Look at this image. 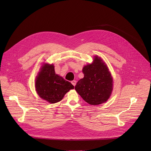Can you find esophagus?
<instances>
[{
    "label": "esophagus",
    "mask_w": 151,
    "mask_h": 151,
    "mask_svg": "<svg viewBox=\"0 0 151 151\" xmlns=\"http://www.w3.org/2000/svg\"><path fill=\"white\" fill-rule=\"evenodd\" d=\"M71 83H72V85L74 86V87H75V86L76 85V81H72V82H71Z\"/></svg>",
    "instance_id": "obj_1"
}]
</instances>
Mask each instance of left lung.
Masks as SVG:
<instances>
[{"label": "left lung", "mask_w": 151, "mask_h": 151, "mask_svg": "<svg viewBox=\"0 0 151 151\" xmlns=\"http://www.w3.org/2000/svg\"><path fill=\"white\" fill-rule=\"evenodd\" d=\"M84 77L79 80L75 90L90 104L98 105L106 102L113 90L111 72L103 60L95 56L93 63L83 68Z\"/></svg>", "instance_id": "8db88e82"}]
</instances>
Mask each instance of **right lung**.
Here are the masks:
<instances>
[{
  "mask_svg": "<svg viewBox=\"0 0 151 151\" xmlns=\"http://www.w3.org/2000/svg\"><path fill=\"white\" fill-rule=\"evenodd\" d=\"M36 91L39 96L50 103L61 101L74 86L55 74L53 64L45 63L35 80Z\"/></svg>",
  "mask_w": 151,
  "mask_h": 151,
  "instance_id": "1",
  "label": "right lung"
}]
</instances>
